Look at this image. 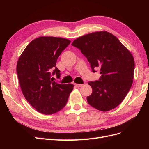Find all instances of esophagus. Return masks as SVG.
Masks as SVG:
<instances>
[{"mask_svg": "<svg viewBox=\"0 0 149 149\" xmlns=\"http://www.w3.org/2000/svg\"><path fill=\"white\" fill-rule=\"evenodd\" d=\"M75 86H76V87H77V88H80V87L82 86L83 84H75Z\"/></svg>", "mask_w": 149, "mask_h": 149, "instance_id": "1", "label": "esophagus"}]
</instances>
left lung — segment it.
<instances>
[{
    "label": "left lung",
    "instance_id": "obj_1",
    "mask_svg": "<svg viewBox=\"0 0 149 149\" xmlns=\"http://www.w3.org/2000/svg\"><path fill=\"white\" fill-rule=\"evenodd\" d=\"M72 45L87 58L93 72L100 68V80L89 81L88 103L103 112L118 106L127 95L134 79L135 61L131 52L115 36L98 31L75 39Z\"/></svg>",
    "mask_w": 149,
    "mask_h": 149
}]
</instances>
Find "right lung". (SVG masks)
I'll list each match as a JSON object with an SVG mask.
<instances>
[{"label": "right lung", "instance_id": "1", "mask_svg": "<svg viewBox=\"0 0 149 149\" xmlns=\"http://www.w3.org/2000/svg\"><path fill=\"white\" fill-rule=\"evenodd\" d=\"M70 43L64 38L40 37L28 44L18 60L17 73L23 94L41 113L61 110L73 89L72 84H59L51 78L54 74L60 78L57 60Z\"/></svg>", "mask_w": 149, "mask_h": 149}]
</instances>
